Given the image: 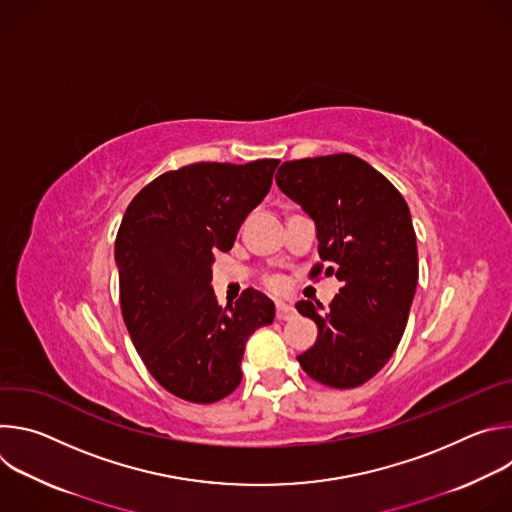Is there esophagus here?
<instances>
[{"instance_id":"34e87169","label":"esophagus","mask_w":512,"mask_h":512,"mask_svg":"<svg viewBox=\"0 0 512 512\" xmlns=\"http://www.w3.org/2000/svg\"><path fill=\"white\" fill-rule=\"evenodd\" d=\"M277 320H291L296 316V308L285 302H277Z\"/></svg>"}]
</instances>
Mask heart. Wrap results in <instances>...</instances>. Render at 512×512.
I'll return each mask as SVG.
<instances>
[{
  "mask_svg": "<svg viewBox=\"0 0 512 512\" xmlns=\"http://www.w3.org/2000/svg\"><path fill=\"white\" fill-rule=\"evenodd\" d=\"M267 285H269L271 289H275V291H277V289H281V287H283V281H281L279 277H269V279H267Z\"/></svg>",
  "mask_w": 512,
  "mask_h": 512,
  "instance_id": "obj_1",
  "label": "heart"
}]
</instances>
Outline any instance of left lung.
<instances>
[{"mask_svg":"<svg viewBox=\"0 0 512 512\" xmlns=\"http://www.w3.org/2000/svg\"><path fill=\"white\" fill-rule=\"evenodd\" d=\"M275 182L314 221L326 275L342 283L328 308L296 304L318 326L314 346L298 360L322 385L358 387L385 367L407 326L419 277L409 206L352 154L285 162Z\"/></svg>","mask_w":512,"mask_h":512,"instance_id":"left-lung-1","label":"left lung"}]
</instances>
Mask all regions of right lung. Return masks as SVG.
<instances>
[{
  "label": "right lung",
  "mask_w": 512,
  "mask_h": 512,
  "mask_svg": "<svg viewBox=\"0 0 512 512\" xmlns=\"http://www.w3.org/2000/svg\"><path fill=\"white\" fill-rule=\"evenodd\" d=\"M277 164H190L150 182L123 214L115 239L121 314L152 377L184 401L231 395L249 336L275 318V304L253 287L221 308L210 279L214 253L233 249Z\"/></svg>",
  "instance_id": "right-lung-1"
}]
</instances>
